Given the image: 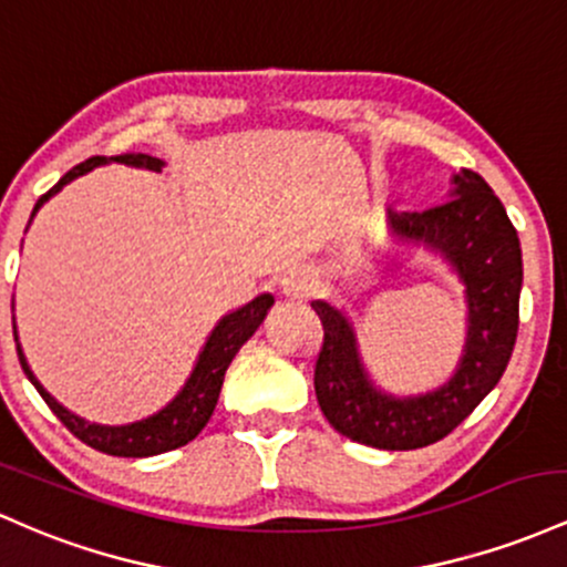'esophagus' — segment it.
<instances>
[{"label": "esophagus", "mask_w": 567, "mask_h": 567, "mask_svg": "<svg viewBox=\"0 0 567 567\" xmlns=\"http://www.w3.org/2000/svg\"><path fill=\"white\" fill-rule=\"evenodd\" d=\"M281 291L289 300H305L313 291V281H310V276L305 270H289L281 278Z\"/></svg>", "instance_id": "esophagus-1"}]
</instances>
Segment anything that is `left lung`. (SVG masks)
Listing matches in <instances>:
<instances>
[{"mask_svg": "<svg viewBox=\"0 0 567 567\" xmlns=\"http://www.w3.org/2000/svg\"><path fill=\"white\" fill-rule=\"evenodd\" d=\"M453 198L425 212L391 214L393 233L444 254L468 295V340L450 383L396 399L369 383L348 318L316 300L323 346L313 385L323 417L342 436L378 450L429 447L455 431L493 391L512 359L519 329L523 249L504 203L474 171L455 174Z\"/></svg>", "mask_w": 567, "mask_h": 567, "instance_id": "obj_1", "label": "left lung"}]
</instances>
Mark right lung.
Returning a JSON list of instances; mask_svg holds the SVG:
<instances>
[{
  "mask_svg": "<svg viewBox=\"0 0 567 567\" xmlns=\"http://www.w3.org/2000/svg\"><path fill=\"white\" fill-rule=\"evenodd\" d=\"M110 161L128 163V165H136V168H150V171H161L163 168V161L144 155V152H123V155H114V157L95 155V157H91V161L74 165L69 174H63L61 182L55 184V187H50L48 193H44L42 198L37 200V206H34V212H31V216L40 212L42 203L48 198H53V195L59 193L63 184H69L72 179H78V176L87 174V171H93L95 165H104ZM270 305H272L270 295H259L257 300H251L249 305H244L240 310H235V313L221 318V321L216 323L212 337H208V342H206V348H203L198 364H195L193 374H189L187 385L182 388L179 396H176L174 402L165 406V410L157 412V415L146 417V421L131 423V425L85 423L82 417L72 415L69 410H63V406L55 402V399L50 396V393L44 391L40 383H37V378L31 374V369L27 364V355H23L21 346H16L18 348V361H21L27 378L31 380V383H34L37 391H40L44 404L53 410V415L59 417V421L66 425V429L72 431L74 436L80 439V442H85L87 447L99 450V453H106V455H117V457L161 455V453H168V450L182 447V444L193 442V439L200 434L203 425H206L208 417H212L216 399H219V391H221V383H225L227 367H230L235 353L240 351V346H244V342L249 340L254 332H257L259 323L265 321Z\"/></svg>",
  "mask_w": 567,
  "mask_h": 567,
  "instance_id": "obj_1",
  "label": "right lung"
}]
</instances>
